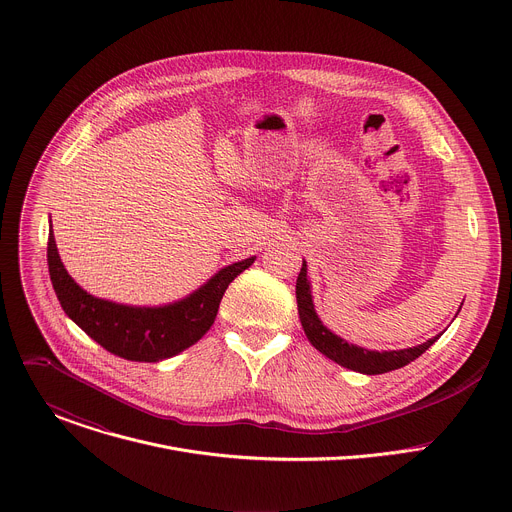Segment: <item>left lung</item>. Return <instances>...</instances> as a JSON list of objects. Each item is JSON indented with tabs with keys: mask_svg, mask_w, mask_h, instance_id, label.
<instances>
[{
	"mask_svg": "<svg viewBox=\"0 0 512 512\" xmlns=\"http://www.w3.org/2000/svg\"><path fill=\"white\" fill-rule=\"evenodd\" d=\"M306 275H308V271H306V263H304L302 271L298 275V283H296L298 312H300L304 332L316 350H320L324 356L342 364V367H346L350 371L364 373V375H383V373L401 369L411 360L419 358L437 338H440V336H433L431 340H427L419 346L405 348V350H389V352H375V350L348 344L346 340L332 334L316 316V310L312 304V294H310V283H308Z\"/></svg>",
	"mask_w": 512,
	"mask_h": 512,
	"instance_id": "obj_1",
	"label": "left lung"
}]
</instances>
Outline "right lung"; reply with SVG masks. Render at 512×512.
Segmentation results:
<instances>
[{
	"label": "right lung",
	"instance_id": "right-lung-1",
	"mask_svg": "<svg viewBox=\"0 0 512 512\" xmlns=\"http://www.w3.org/2000/svg\"><path fill=\"white\" fill-rule=\"evenodd\" d=\"M255 257L218 271L206 285L178 304L164 308H129L89 296L66 273L48 233V271L66 316L105 350L125 360L158 362L198 342L212 326L229 283Z\"/></svg>",
	"mask_w": 512,
	"mask_h": 512
}]
</instances>
